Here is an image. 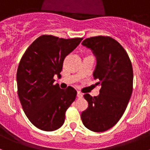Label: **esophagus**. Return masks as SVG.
<instances>
[{"mask_svg":"<svg viewBox=\"0 0 150 150\" xmlns=\"http://www.w3.org/2000/svg\"><path fill=\"white\" fill-rule=\"evenodd\" d=\"M76 96H77V98H82V97H83V95H82V93H80L79 91H77Z\"/></svg>","mask_w":150,"mask_h":150,"instance_id":"1","label":"esophagus"}]
</instances>
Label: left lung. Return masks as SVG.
<instances>
[{
  "label": "left lung",
  "mask_w": 150,
  "mask_h": 150,
  "mask_svg": "<svg viewBox=\"0 0 150 150\" xmlns=\"http://www.w3.org/2000/svg\"><path fill=\"white\" fill-rule=\"evenodd\" d=\"M82 45L92 51L97 64L93 73L101 86L98 96L85 94L88 108L81 113L83 125L95 132H105L119 122L133 90V69L128 53L110 37L84 40Z\"/></svg>",
  "instance_id": "left-lung-1"
}]
</instances>
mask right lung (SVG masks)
Masks as SVG:
<instances>
[{"instance_id":"obj_1","label":"right lung","mask_w":150,"mask_h":150,"mask_svg":"<svg viewBox=\"0 0 150 150\" xmlns=\"http://www.w3.org/2000/svg\"><path fill=\"white\" fill-rule=\"evenodd\" d=\"M82 40L42 35L21 59L16 74L18 98L28 120L39 129L52 132L64 122L66 110L76 98V91L54 85V76H61L65 57Z\"/></svg>"}]
</instances>
